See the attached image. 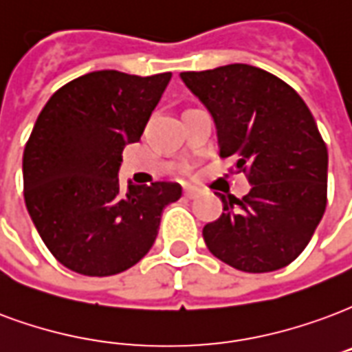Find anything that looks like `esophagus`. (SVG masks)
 <instances>
[{"label": "esophagus", "mask_w": 352, "mask_h": 352, "mask_svg": "<svg viewBox=\"0 0 352 352\" xmlns=\"http://www.w3.org/2000/svg\"><path fill=\"white\" fill-rule=\"evenodd\" d=\"M183 194H184V197L192 199V197H196L197 194H199V188H196V186H184Z\"/></svg>", "instance_id": "obj_1"}]
</instances>
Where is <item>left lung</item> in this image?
I'll list each match as a JSON object with an SVG mask.
<instances>
[{
  "label": "left lung",
  "mask_w": 352,
  "mask_h": 352,
  "mask_svg": "<svg viewBox=\"0 0 352 352\" xmlns=\"http://www.w3.org/2000/svg\"><path fill=\"white\" fill-rule=\"evenodd\" d=\"M212 113L220 156L236 160L252 190L222 196L203 228L207 248L242 272H272L300 256L327 209L329 153L311 111L289 83L252 65L181 72Z\"/></svg>",
  "instance_id": "8db88e82"
}]
</instances>
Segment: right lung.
<instances>
[{
	"label": "right lung",
	"instance_id": "1",
	"mask_svg": "<svg viewBox=\"0 0 352 352\" xmlns=\"http://www.w3.org/2000/svg\"><path fill=\"white\" fill-rule=\"evenodd\" d=\"M171 72L96 70L65 83L38 113L23 149V199L52 256L83 276L134 267L153 246L177 183H129L117 171L124 145L143 134Z\"/></svg>",
	"mask_w": 352,
	"mask_h": 352
}]
</instances>
